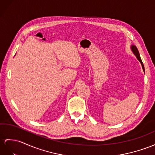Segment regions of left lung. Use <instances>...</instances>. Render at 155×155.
I'll return each mask as SVG.
<instances>
[{
    "label": "left lung",
    "instance_id": "left-lung-1",
    "mask_svg": "<svg viewBox=\"0 0 155 155\" xmlns=\"http://www.w3.org/2000/svg\"><path fill=\"white\" fill-rule=\"evenodd\" d=\"M131 51H132V52H134V54H135V56H136L137 57V58L138 59V60L139 62H141V66H142V68H143V71H145V68H144V66H143V62H142V60H141V57H140V55H139V51H138V50H137V47L135 46V45H131Z\"/></svg>",
    "mask_w": 155,
    "mask_h": 155
}]
</instances>
